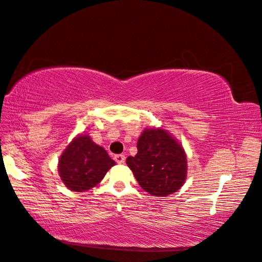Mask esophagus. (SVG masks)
<instances>
[{
  "mask_svg": "<svg viewBox=\"0 0 262 262\" xmlns=\"http://www.w3.org/2000/svg\"><path fill=\"white\" fill-rule=\"evenodd\" d=\"M115 161H116L119 164H123L124 162H125V155H124V154L115 155Z\"/></svg>",
  "mask_w": 262,
  "mask_h": 262,
  "instance_id": "34e87169",
  "label": "esophagus"
}]
</instances>
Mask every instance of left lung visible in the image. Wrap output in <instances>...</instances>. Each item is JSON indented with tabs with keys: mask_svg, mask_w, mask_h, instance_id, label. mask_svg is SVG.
I'll use <instances>...</instances> for the list:
<instances>
[{
	"mask_svg": "<svg viewBox=\"0 0 262 262\" xmlns=\"http://www.w3.org/2000/svg\"><path fill=\"white\" fill-rule=\"evenodd\" d=\"M138 153L126 164L149 194L166 196L181 189L186 178V155L162 128H146L137 143Z\"/></svg>",
	"mask_w": 262,
	"mask_h": 262,
	"instance_id": "obj_1",
	"label": "left lung"
}]
</instances>
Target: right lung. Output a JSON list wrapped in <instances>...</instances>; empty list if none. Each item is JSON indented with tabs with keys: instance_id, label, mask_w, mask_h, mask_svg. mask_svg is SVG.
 Wrapping results in <instances>:
<instances>
[{
	"instance_id": "add662e5",
	"label": "right lung",
	"mask_w": 262,
	"mask_h": 262,
	"mask_svg": "<svg viewBox=\"0 0 262 262\" xmlns=\"http://www.w3.org/2000/svg\"><path fill=\"white\" fill-rule=\"evenodd\" d=\"M115 161L105 149L94 144L89 136H79L68 146L58 162V172L67 187L81 192L102 180Z\"/></svg>"
}]
</instances>
